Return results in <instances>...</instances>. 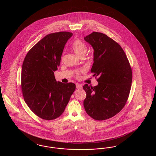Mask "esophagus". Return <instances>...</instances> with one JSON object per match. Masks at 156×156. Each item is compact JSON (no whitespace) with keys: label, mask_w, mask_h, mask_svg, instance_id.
<instances>
[{"label":"esophagus","mask_w":156,"mask_h":156,"mask_svg":"<svg viewBox=\"0 0 156 156\" xmlns=\"http://www.w3.org/2000/svg\"><path fill=\"white\" fill-rule=\"evenodd\" d=\"M76 88L77 89H81L82 88V85L80 83H76Z\"/></svg>","instance_id":"esophagus-1"}]
</instances>
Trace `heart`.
Returning a JSON list of instances; mask_svg holds the SVG:
<instances>
[{
  "instance_id": "b5f03b06",
  "label": "heart",
  "mask_w": 156,
  "mask_h": 156,
  "mask_svg": "<svg viewBox=\"0 0 156 156\" xmlns=\"http://www.w3.org/2000/svg\"><path fill=\"white\" fill-rule=\"evenodd\" d=\"M72 48L73 51L76 53L78 57L84 56L87 50V46L85 43L81 41L77 40L73 43L72 45ZM81 71H78L76 72V75L79 76Z\"/></svg>"
}]
</instances>
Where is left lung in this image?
Segmentation results:
<instances>
[{
  "instance_id": "obj_1",
  "label": "left lung",
  "mask_w": 156,
  "mask_h": 156,
  "mask_svg": "<svg viewBox=\"0 0 156 156\" xmlns=\"http://www.w3.org/2000/svg\"><path fill=\"white\" fill-rule=\"evenodd\" d=\"M94 49L91 73L98 84H85L86 112L102 121L113 117L125 106L131 89L132 71L122 47L106 35L93 32L84 38Z\"/></svg>"
}]
</instances>
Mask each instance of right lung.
I'll list each match as a JSON object with an SVG mask.
<instances>
[{
  "instance_id": "1",
  "label": "right lung",
  "mask_w": 156,
  "mask_h": 156,
  "mask_svg": "<svg viewBox=\"0 0 156 156\" xmlns=\"http://www.w3.org/2000/svg\"><path fill=\"white\" fill-rule=\"evenodd\" d=\"M73 35L66 31L47 35L24 59L21 74L24 99L34 113L43 119L59 117L76 89L74 83L57 82L54 76L65 44Z\"/></svg>"
}]
</instances>
